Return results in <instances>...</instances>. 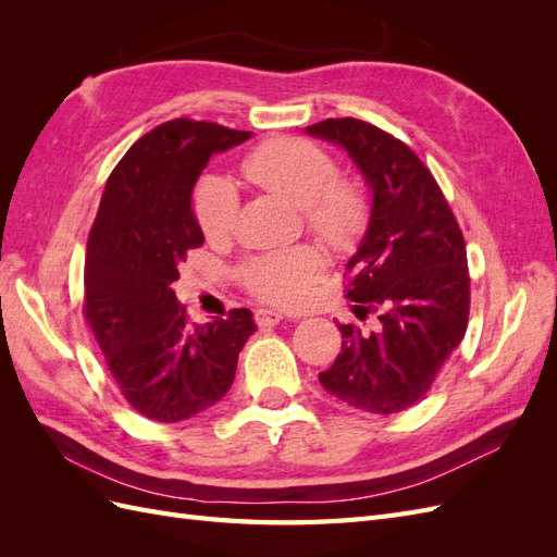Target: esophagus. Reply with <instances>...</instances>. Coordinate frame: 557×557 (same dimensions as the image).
I'll use <instances>...</instances> for the list:
<instances>
[{
    "mask_svg": "<svg viewBox=\"0 0 557 557\" xmlns=\"http://www.w3.org/2000/svg\"><path fill=\"white\" fill-rule=\"evenodd\" d=\"M281 320H283V313H278V311H272V309L256 311V323L260 327H274L281 323Z\"/></svg>",
    "mask_w": 557,
    "mask_h": 557,
    "instance_id": "1",
    "label": "esophagus"
}]
</instances>
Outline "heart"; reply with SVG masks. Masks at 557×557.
Returning <instances> with one entry per match:
<instances>
[{
    "mask_svg": "<svg viewBox=\"0 0 557 557\" xmlns=\"http://www.w3.org/2000/svg\"><path fill=\"white\" fill-rule=\"evenodd\" d=\"M242 170L252 185L290 199L305 213L309 230L332 248L352 250L362 242L372 201L358 181L336 178V164L320 146L290 137L264 141L244 160ZM195 213L209 237H227L239 218L234 185L213 174L201 178ZM323 274V252L309 244L264 252L244 267L248 290L274 305H293Z\"/></svg>",
    "mask_w": 557,
    "mask_h": 557,
    "instance_id": "1",
    "label": "heart"
}]
</instances>
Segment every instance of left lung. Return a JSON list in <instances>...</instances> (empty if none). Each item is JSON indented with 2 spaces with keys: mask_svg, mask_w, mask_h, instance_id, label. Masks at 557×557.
Masks as SVG:
<instances>
[{
  "mask_svg": "<svg viewBox=\"0 0 557 557\" xmlns=\"http://www.w3.org/2000/svg\"><path fill=\"white\" fill-rule=\"evenodd\" d=\"M305 132L346 150L372 195L369 227L346 262V297L360 320L374 311L379 323H339L342 352L320 385L358 411H407L467 330L462 232L428 166L387 132L356 117H327Z\"/></svg>",
  "mask_w": 557,
  "mask_h": 557,
  "instance_id": "1",
  "label": "left lung"
}]
</instances>
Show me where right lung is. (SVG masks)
I'll use <instances>...</instances> for the list:
<instances>
[{"label": "right lung", "mask_w": 557, "mask_h": 557, "mask_svg": "<svg viewBox=\"0 0 557 557\" xmlns=\"http://www.w3.org/2000/svg\"><path fill=\"white\" fill-rule=\"evenodd\" d=\"M252 132L176 117L148 132L107 181L86 250V318L134 411L181 423L221 401L256 332L248 309L188 323L172 283L205 244L193 190L211 156Z\"/></svg>", "instance_id": "1"}]
</instances>
